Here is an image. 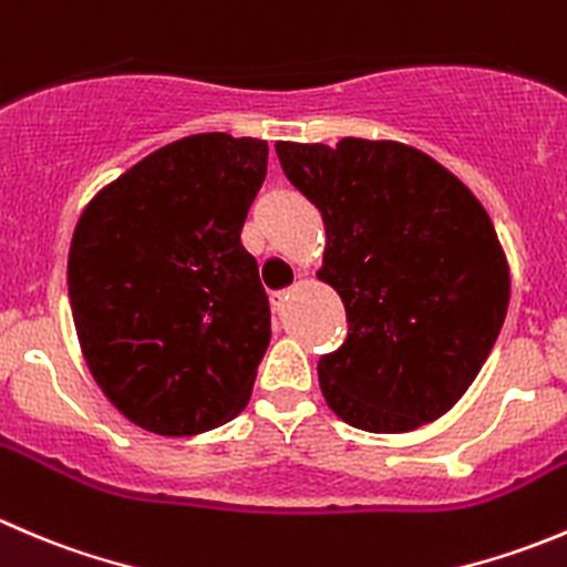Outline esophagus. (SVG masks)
<instances>
[{
  "instance_id": "esophagus-1",
  "label": "esophagus",
  "mask_w": 567,
  "mask_h": 567,
  "mask_svg": "<svg viewBox=\"0 0 567 567\" xmlns=\"http://www.w3.org/2000/svg\"><path fill=\"white\" fill-rule=\"evenodd\" d=\"M285 301H288V290H274V293H271V307H274V312H277V316H282Z\"/></svg>"
}]
</instances>
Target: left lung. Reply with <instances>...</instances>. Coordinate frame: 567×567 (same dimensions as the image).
<instances>
[{"instance_id":"left-lung-1","label":"left lung","mask_w":567,"mask_h":567,"mask_svg":"<svg viewBox=\"0 0 567 567\" xmlns=\"http://www.w3.org/2000/svg\"><path fill=\"white\" fill-rule=\"evenodd\" d=\"M285 177L321 210L323 268L349 334L318 360L327 404L365 432H410L452 410L509 305L491 216L452 172L395 144H277Z\"/></svg>"}]
</instances>
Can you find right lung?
<instances>
[{"mask_svg":"<svg viewBox=\"0 0 567 567\" xmlns=\"http://www.w3.org/2000/svg\"><path fill=\"white\" fill-rule=\"evenodd\" d=\"M266 163V141L183 137L93 196L76 224V338L104 395L144 430L199 435L249 401L271 307L240 229Z\"/></svg>","mask_w":567,"mask_h":567,"instance_id":"add662e5","label":"right lung"}]
</instances>
